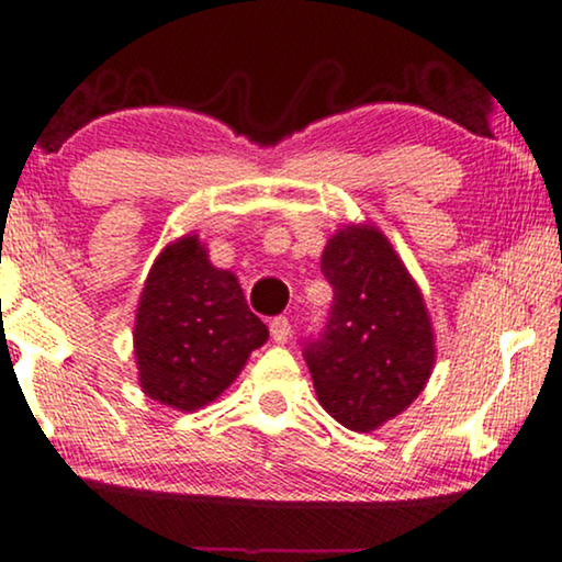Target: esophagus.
Returning <instances> with one entry per match:
<instances>
[{
    "mask_svg": "<svg viewBox=\"0 0 562 562\" xmlns=\"http://www.w3.org/2000/svg\"><path fill=\"white\" fill-rule=\"evenodd\" d=\"M289 336H292V323H289L286 317H273V321H270V338H273L276 344H286Z\"/></svg>",
    "mask_w": 562,
    "mask_h": 562,
    "instance_id": "34e87169",
    "label": "esophagus"
}]
</instances>
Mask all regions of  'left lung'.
Listing matches in <instances>:
<instances>
[{
	"label": "left lung",
	"instance_id": "left-lung-1",
	"mask_svg": "<svg viewBox=\"0 0 562 562\" xmlns=\"http://www.w3.org/2000/svg\"><path fill=\"white\" fill-rule=\"evenodd\" d=\"M321 268L334 307L304 359L325 412L346 429L372 432L425 391L438 355L432 321L419 283L378 226L338 228Z\"/></svg>",
	"mask_w": 562,
	"mask_h": 562
}]
</instances>
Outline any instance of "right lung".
Wrapping results in <instances>:
<instances>
[{
    "label": "right lung",
    "instance_id": "add662e5",
    "mask_svg": "<svg viewBox=\"0 0 562 562\" xmlns=\"http://www.w3.org/2000/svg\"><path fill=\"white\" fill-rule=\"evenodd\" d=\"M268 328L249 313L232 270L216 268L198 234L169 241L143 283L133 349L148 398L198 412L237 380Z\"/></svg>",
    "mask_w": 562,
    "mask_h": 562
}]
</instances>
